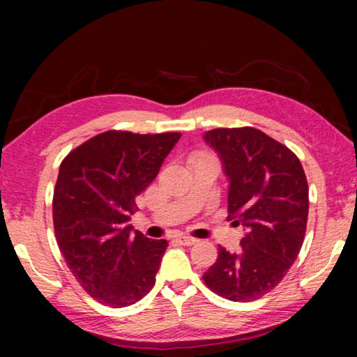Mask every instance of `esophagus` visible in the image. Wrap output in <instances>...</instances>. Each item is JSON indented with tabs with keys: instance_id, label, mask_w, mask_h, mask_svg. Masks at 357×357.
Wrapping results in <instances>:
<instances>
[{
	"instance_id": "34e87169",
	"label": "esophagus",
	"mask_w": 357,
	"mask_h": 357,
	"mask_svg": "<svg viewBox=\"0 0 357 357\" xmlns=\"http://www.w3.org/2000/svg\"><path fill=\"white\" fill-rule=\"evenodd\" d=\"M177 241L182 243V245H193V243L198 242V238L190 236H177Z\"/></svg>"
}]
</instances>
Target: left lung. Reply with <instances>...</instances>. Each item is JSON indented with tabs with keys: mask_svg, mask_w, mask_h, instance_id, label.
Segmentation results:
<instances>
[{
	"mask_svg": "<svg viewBox=\"0 0 357 357\" xmlns=\"http://www.w3.org/2000/svg\"><path fill=\"white\" fill-rule=\"evenodd\" d=\"M204 139L221 155L231 180L229 216L238 219L247 234L238 252L218 248L203 281L224 299L257 301L280 284L304 243L305 172L287 146L252 126L209 130Z\"/></svg>",
	"mask_w": 357,
	"mask_h": 357,
	"instance_id": "obj_1",
	"label": "left lung"
}]
</instances>
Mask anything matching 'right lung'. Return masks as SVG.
<instances>
[{
  "label": "right lung",
  "mask_w": 357,
  "mask_h": 357,
  "mask_svg": "<svg viewBox=\"0 0 357 357\" xmlns=\"http://www.w3.org/2000/svg\"><path fill=\"white\" fill-rule=\"evenodd\" d=\"M180 136L110 130L63 159L53 192L56 243L73 276L100 304L126 307L153 289L169 243L131 234L126 222Z\"/></svg>",
  "instance_id": "obj_1"
}]
</instances>
